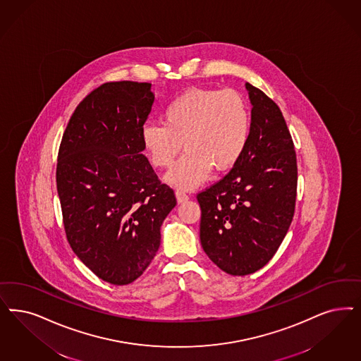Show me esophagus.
Masks as SVG:
<instances>
[{
  "label": "esophagus",
  "mask_w": 361,
  "mask_h": 361,
  "mask_svg": "<svg viewBox=\"0 0 361 361\" xmlns=\"http://www.w3.org/2000/svg\"><path fill=\"white\" fill-rule=\"evenodd\" d=\"M176 199H177L178 204H183V202H185L189 199V196L183 190H176Z\"/></svg>",
  "instance_id": "1"
}]
</instances>
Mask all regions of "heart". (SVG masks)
Returning a JSON list of instances; mask_svg holds the SVG:
<instances>
[{
    "label": "heart",
    "mask_w": 361,
    "mask_h": 361,
    "mask_svg": "<svg viewBox=\"0 0 361 361\" xmlns=\"http://www.w3.org/2000/svg\"><path fill=\"white\" fill-rule=\"evenodd\" d=\"M250 114L244 97L232 89H190L162 111L161 123H148L141 141L156 168H169L173 187L195 189L211 176L236 165L248 144Z\"/></svg>",
    "instance_id": "heart-1"
}]
</instances>
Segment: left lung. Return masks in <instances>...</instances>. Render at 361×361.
I'll return each instance as SVG.
<instances>
[{
    "label": "left lung",
    "mask_w": 361,
    "mask_h": 361,
    "mask_svg": "<svg viewBox=\"0 0 361 361\" xmlns=\"http://www.w3.org/2000/svg\"><path fill=\"white\" fill-rule=\"evenodd\" d=\"M245 87L252 104L247 148L224 178L197 195L202 249L233 276L253 274L274 257L298 190L296 152L283 113L260 89Z\"/></svg>",
    "instance_id": "8db88e82"
}]
</instances>
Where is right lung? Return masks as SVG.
I'll list each match as a JSON object with an SVG mask.
<instances>
[{
	"instance_id": "1",
	"label": "right lung",
	"mask_w": 361,
	"mask_h": 361,
	"mask_svg": "<svg viewBox=\"0 0 361 361\" xmlns=\"http://www.w3.org/2000/svg\"><path fill=\"white\" fill-rule=\"evenodd\" d=\"M149 82H106L82 99L65 129L57 192L66 238L106 283L130 284L149 267L162 221L176 207L142 154L141 129L154 94Z\"/></svg>"
}]
</instances>
